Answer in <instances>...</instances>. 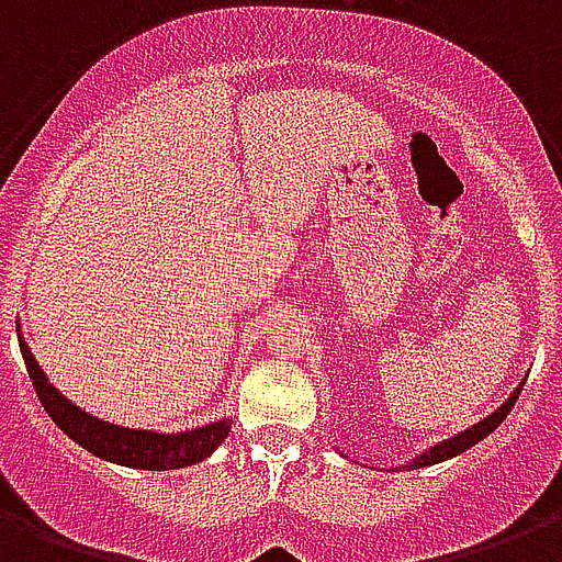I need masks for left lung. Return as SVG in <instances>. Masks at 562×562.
<instances>
[{"label":"left lung","mask_w":562,"mask_h":562,"mask_svg":"<svg viewBox=\"0 0 562 562\" xmlns=\"http://www.w3.org/2000/svg\"><path fill=\"white\" fill-rule=\"evenodd\" d=\"M516 397H519V389H516V392L510 394L508 401L502 403V406L496 408L493 415H487V417H484V420H479V424H475V426H470V429H464V432H461V435L450 438V441L438 443V447H432V450H429V452H424L420 459L412 461V467L438 464V461H447V459H452V456H459V452L470 450L473 443H479V441H482V438H487V435H491L493 429H496V426H499L502 420L508 417V412H510V408H514Z\"/></svg>","instance_id":"1"}]
</instances>
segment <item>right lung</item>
Here are the masks:
<instances>
[{
    "mask_svg": "<svg viewBox=\"0 0 562 562\" xmlns=\"http://www.w3.org/2000/svg\"><path fill=\"white\" fill-rule=\"evenodd\" d=\"M20 351L22 359H25V368H29L31 383H34V392H37L48 417L60 426L63 432L69 435L71 441L80 443L83 450L98 456V459L112 461V464L136 467V470H179V467H191L196 461L209 459L211 452L226 441L228 429H232V420H217V424L200 426V429L179 435L124 429V426L106 424L101 417L87 415L83 408L66 401L48 383V376L43 374V368L37 366V359L29 351V345H25L22 336Z\"/></svg>",
    "mask_w": 562,
    "mask_h": 562,
    "instance_id": "obj_1",
    "label": "right lung"
}]
</instances>
